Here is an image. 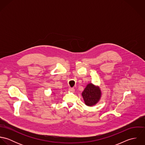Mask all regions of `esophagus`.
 <instances>
[{
  "mask_svg": "<svg viewBox=\"0 0 145 145\" xmlns=\"http://www.w3.org/2000/svg\"><path fill=\"white\" fill-rule=\"evenodd\" d=\"M69 91H70V92L74 93V91H75V89H74V88H70L69 89Z\"/></svg>",
  "mask_w": 145,
  "mask_h": 145,
  "instance_id": "obj_1",
  "label": "esophagus"
}]
</instances>
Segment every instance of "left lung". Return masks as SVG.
<instances>
[{
    "mask_svg": "<svg viewBox=\"0 0 145 145\" xmlns=\"http://www.w3.org/2000/svg\"><path fill=\"white\" fill-rule=\"evenodd\" d=\"M101 91L99 86L90 83L86 85L82 93L85 104L88 106H93L97 103L101 97Z\"/></svg>",
    "mask_w": 145,
    "mask_h": 145,
    "instance_id": "obj_1",
    "label": "left lung"
}]
</instances>
